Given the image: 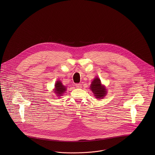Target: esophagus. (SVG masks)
<instances>
[{
  "mask_svg": "<svg viewBox=\"0 0 155 155\" xmlns=\"http://www.w3.org/2000/svg\"><path fill=\"white\" fill-rule=\"evenodd\" d=\"M75 86H76V87L78 88H81L82 87V85H81V84H76L75 85Z\"/></svg>",
  "mask_w": 155,
  "mask_h": 155,
  "instance_id": "34e87169",
  "label": "esophagus"
}]
</instances>
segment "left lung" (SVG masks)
<instances>
[{
  "label": "left lung",
  "mask_w": 155,
  "mask_h": 155,
  "mask_svg": "<svg viewBox=\"0 0 155 155\" xmlns=\"http://www.w3.org/2000/svg\"><path fill=\"white\" fill-rule=\"evenodd\" d=\"M90 89L97 99H103L107 94V89L105 86L101 84V81L98 77H96L92 81Z\"/></svg>",
  "instance_id": "left-lung-1"
}]
</instances>
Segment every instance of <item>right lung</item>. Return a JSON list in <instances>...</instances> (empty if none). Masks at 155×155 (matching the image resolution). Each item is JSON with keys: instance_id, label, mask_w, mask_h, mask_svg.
Instances as JSON below:
<instances>
[{"instance_id": "1", "label": "right lung", "mask_w": 155, "mask_h": 155, "mask_svg": "<svg viewBox=\"0 0 155 155\" xmlns=\"http://www.w3.org/2000/svg\"><path fill=\"white\" fill-rule=\"evenodd\" d=\"M66 87H64L61 81H57L55 84V89H54V92L57 94V96L60 97L66 91Z\"/></svg>"}]
</instances>
